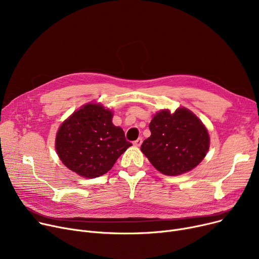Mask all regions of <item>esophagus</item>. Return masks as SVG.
<instances>
[{
	"label": "esophagus",
	"mask_w": 259,
	"mask_h": 259,
	"mask_svg": "<svg viewBox=\"0 0 259 259\" xmlns=\"http://www.w3.org/2000/svg\"><path fill=\"white\" fill-rule=\"evenodd\" d=\"M142 142H143V140L140 138V139H138L137 141L133 142V145H134L135 147H140V146L142 145Z\"/></svg>",
	"instance_id": "esophagus-1"
}]
</instances>
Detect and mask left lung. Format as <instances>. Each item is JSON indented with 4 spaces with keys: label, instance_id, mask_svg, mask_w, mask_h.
I'll return each mask as SVG.
<instances>
[{
    "label": "left lung",
    "instance_id": "left-lung-1",
    "mask_svg": "<svg viewBox=\"0 0 259 259\" xmlns=\"http://www.w3.org/2000/svg\"><path fill=\"white\" fill-rule=\"evenodd\" d=\"M151 135L141 150L162 174L175 176L195 168L206 156L210 138L201 120L186 108L161 110L152 118Z\"/></svg>",
    "mask_w": 259,
    "mask_h": 259
}]
</instances>
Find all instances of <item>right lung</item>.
Masks as SVG:
<instances>
[{"mask_svg":"<svg viewBox=\"0 0 259 259\" xmlns=\"http://www.w3.org/2000/svg\"><path fill=\"white\" fill-rule=\"evenodd\" d=\"M113 113L101 104H86L61 125L56 138L63 164L86 179L107 173L132 144L120 127L112 124Z\"/></svg>","mask_w":259,"mask_h":259,"instance_id":"obj_1","label":"right lung"}]
</instances>
